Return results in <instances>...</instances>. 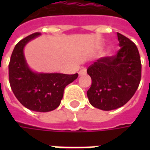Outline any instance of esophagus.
Returning a JSON list of instances; mask_svg holds the SVG:
<instances>
[{
  "label": "esophagus",
  "mask_w": 150,
  "mask_h": 150,
  "mask_svg": "<svg viewBox=\"0 0 150 150\" xmlns=\"http://www.w3.org/2000/svg\"><path fill=\"white\" fill-rule=\"evenodd\" d=\"M79 75L81 76V75H84V74H86V69L85 68H83V69H81L80 71H79Z\"/></svg>",
  "instance_id": "obj_1"
}]
</instances>
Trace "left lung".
<instances>
[{
	"mask_svg": "<svg viewBox=\"0 0 150 150\" xmlns=\"http://www.w3.org/2000/svg\"><path fill=\"white\" fill-rule=\"evenodd\" d=\"M120 49L88 67L92 85L87 92L91 105L109 111L124 106L131 99L141 79V61L136 45L117 33Z\"/></svg>",
	"mask_w": 150,
	"mask_h": 150,
	"instance_id": "left-lung-1",
	"label": "left lung"
}]
</instances>
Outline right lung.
<instances>
[{"mask_svg":"<svg viewBox=\"0 0 150 150\" xmlns=\"http://www.w3.org/2000/svg\"><path fill=\"white\" fill-rule=\"evenodd\" d=\"M41 33L35 32L16 45L9 63V82L21 103L36 112H49L60 105L64 88L78 74L38 73L26 64L23 53L26 44Z\"/></svg>","mask_w":150,"mask_h":150,"instance_id":"add662e5","label":"right lung"}]
</instances>
